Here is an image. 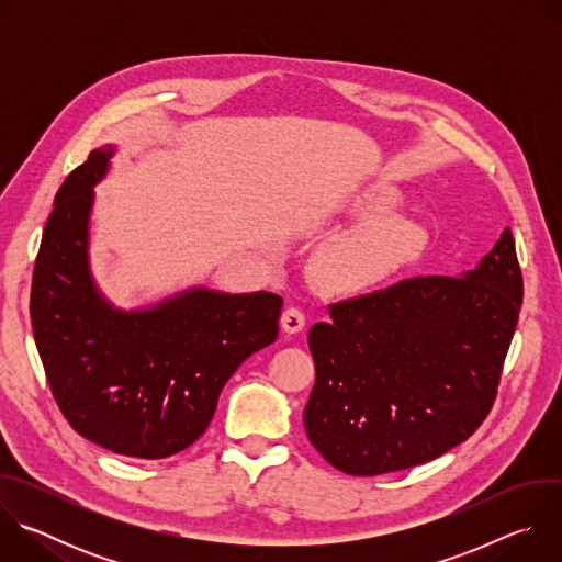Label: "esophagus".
I'll return each mask as SVG.
<instances>
[{
  "label": "esophagus",
  "instance_id": "obj_1",
  "mask_svg": "<svg viewBox=\"0 0 562 562\" xmlns=\"http://www.w3.org/2000/svg\"><path fill=\"white\" fill-rule=\"evenodd\" d=\"M280 325L284 329V334H300L304 329V325H306V317H304V313L300 308L289 306L282 313V317H280Z\"/></svg>",
  "mask_w": 562,
  "mask_h": 562
}]
</instances>
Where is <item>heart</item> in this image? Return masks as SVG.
Listing matches in <instances>:
<instances>
[{"label": "heart", "instance_id": "heart-1", "mask_svg": "<svg viewBox=\"0 0 562 562\" xmlns=\"http://www.w3.org/2000/svg\"><path fill=\"white\" fill-rule=\"evenodd\" d=\"M397 206L400 193L393 187H367L351 204L362 222L315 251L313 278L329 291L356 293L414 267L425 254L427 235L420 224L397 215Z\"/></svg>", "mask_w": 562, "mask_h": 562}]
</instances>
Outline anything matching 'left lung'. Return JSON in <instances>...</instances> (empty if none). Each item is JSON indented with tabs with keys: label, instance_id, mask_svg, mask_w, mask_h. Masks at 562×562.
I'll return each instance as SVG.
<instances>
[{
	"label": "left lung",
	"instance_id": "8db88e82",
	"mask_svg": "<svg viewBox=\"0 0 562 562\" xmlns=\"http://www.w3.org/2000/svg\"><path fill=\"white\" fill-rule=\"evenodd\" d=\"M522 302L512 231L475 267L397 282L331 306L308 331L311 445L349 475L429 462L494 405Z\"/></svg>",
	"mask_w": 562,
	"mask_h": 562
}]
</instances>
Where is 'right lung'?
I'll use <instances>...</instances> for the list:
<instances>
[{"label":"right lung","mask_w":562,"mask_h":562,"mask_svg":"<svg viewBox=\"0 0 562 562\" xmlns=\"http://www.w3.org/2000/svg\"><path fill=\"white\" fill-rule=\"evenodd\" d=\"M115 144L91 150L55 195L33 273L35 345L57 405L91 442L169 458L209 427L226 380L278 338L282 297L189 286L146 306H115L91 269L95 187Z\"/></svg>","instance_id":"obj_1"}]
</instances>
